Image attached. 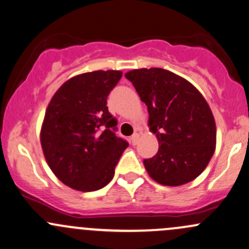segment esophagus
Instances as JSON below:
<instances>
[{"mask_svg":"<svg viewBox=\"0 0 249 249\" xmlns=\"http://www.w3.org/2000/svg\"><path fill=\"white\" fill-rule=\"evenodd\" d=\"M130 140H131L132 144L136 145V144H137L138 140H140V135H138V133H133V135L131 136V138H130Z\"/></svg>","mask_w":249,"mask_h":249,"instance_id":"esophagus-1","label":"esophagus"}]
</instances>
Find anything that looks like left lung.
Wrapping results in <instances>:
<instances>
[{
    "label": "left lung",
    "mask_w": 249,
    "mask_h": 249,
    "mask_svg": "<svg viewBox=\"0 0 249 249\" xmlns=\"http://www.w3.org/2000/svg\"><path fill=\"white\" fill-rule=\"evenodd\" d=\"M125 77L148 107V124L160 144L158 154L143 161L148 174L166 186L195 180L216 148V124L204 96L184 77L161 68L135 69Z\"/></svg>",
    "instance_id": "8db88e82"
}]
</instances>
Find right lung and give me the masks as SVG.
Returning a JSON list of instances; mask_svg holds the SVG:
<instances>
[{
  "instance_id": "obj_1",
  "label": "right lung",
  "mask_w": 249,
  "mask_h": 249,
  "mask_svg": "<svg viewBox=\"0 0 249 249\" xmlns=\"http://www.w3.org/2000/svg\"><path fill=\"white\" fill-rule=\"evenodd\" d=\"M118 70H98L64 82L46 108L40 131L44 156L67 186L91 192L106 186L129 143L117 137V119L107 96L122 78Z\"/></svg>"
}]
</instances>
